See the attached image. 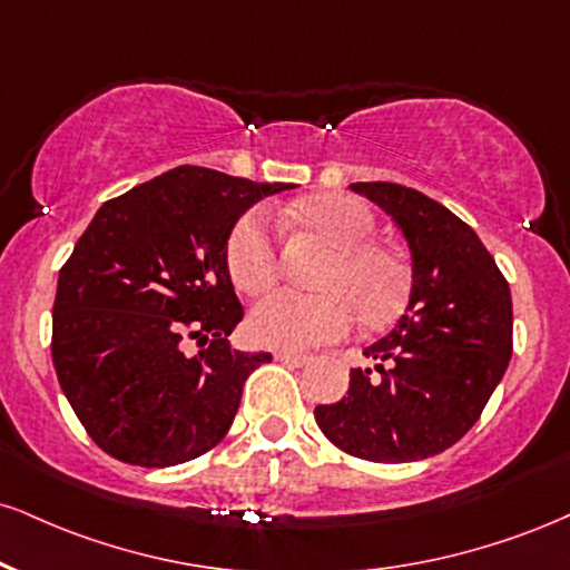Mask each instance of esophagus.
I'll return each instance as SVG.
<instances>
[{
  "label": "esophagus",
  "instance_id": "1",
  "mask_svg": "<svg viewBox=\"0 0 570 570\" xmlns=\"http://www.w3.org/2000/svg\"><path fill=\"white\" fill-rule=\"evenodd\" d=\"M276 361L286 363V366H292V368H303V366H307V363H311V358H307V355L286 353V351H278L276 353Z\"/></svg>",
  "mask_w": 570,
  "mask_h": 570
}]
</instances>
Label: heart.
I'll use <instances>...</instances> for the list:
<instances>
[{"instance_id": "b5f03b06", "label": "heart", "mask_w": 570, "mask_h": 570, "mask_svg": "<svg viewBox=\"0 0 570 570\" xmlns=\"http://www.w3.org/2000/svg\"><path fill=\"white\" fill-rule=\"evenodd\" d=\"M297 219L332 246L318 286L303 294L281 289L252 307L249 334L265 347L305 351L345 337L355 318L382 326L401 313L409 297V271L397 252L374 238V215L358 198L324 194L297 207ZM228 273L238 292L259 294L278 276L276 236L267 212L252 209L228 238Z\"/></svg>"}]
</instances>
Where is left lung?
Returning <instances> with one entry per match:
<instances>
[{
  "instance_id": "8db88e82",
  "label": "left lung",
  "mask_w": 570,
  "mask_h": 570,
  "mask_svg": "<svg viewBox=\"0 0 570 570\" xmlns=\"http://www.w3.org/2000/svg\"><path fill=\"white\" fill-rule=\"evenodd\" d=\"M406 238L409 305L363 347L337 403L315 406L321 433L368 462H420L451 449L489 403L512 358V297L478 233L441 202L397 183H351Z\"/></svg>"
}]
</instances>
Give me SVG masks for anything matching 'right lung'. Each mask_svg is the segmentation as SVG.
Masks as SVG:
<instances>
[{"label": "right lung", "instance_id": "1", "mask_svg": "<svg viewBox=\"0 0 570 570\" xmlns=\"http://www.w3.org/2000/svg\"><path fill=\"white\" fill-rule=\"evenodd\" d=\"M289 188L177 167L95 212L60 267L52 363L102 451L173 468L228 433L246 376L271 353L230 347L244 307L225 252L246 209ZM185 336L198 356L181 351Z\"/></svg>", "mask_w": 570, "mask_h": 570}]
</instances>
